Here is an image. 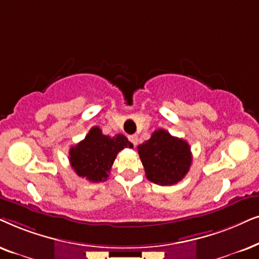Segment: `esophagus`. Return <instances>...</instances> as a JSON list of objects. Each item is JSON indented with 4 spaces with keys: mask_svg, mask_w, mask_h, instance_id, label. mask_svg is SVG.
<instances>
[{
    "mask_svg": "<svg viewBox=\"0 0 259 259\" xmlns=\"http://www.w3.org/2000/svg\"><path fill=\"white\" fill-rule=\"evenodd\" d=\"M127 139H129V141L134 144V146H137V143H139V136L137 135H130L127 136Z\"/></svg>",
    "mask_w": 259,
    "mask_h": 259,
    "instance_id": "34e87169",
    "label": "esophagus"
}]
</instances>
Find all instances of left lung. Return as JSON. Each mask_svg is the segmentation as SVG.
<instances>
[{"label": "left lung", "instance_id": "1", "mask_svg": "<svg viewBox=\"0 0 259 259\" xmlns=\"http://www.w3.org/2000/svg\"><path fill=\"white\" fill-rule=\"evenodd\" d=\"M149 181L160 186L178 184L192 164L191 147L185 140L158 129L146 142L137 147Z\"/></svg>", "mask_w": 259, "mask_h": 259}]
</instances>
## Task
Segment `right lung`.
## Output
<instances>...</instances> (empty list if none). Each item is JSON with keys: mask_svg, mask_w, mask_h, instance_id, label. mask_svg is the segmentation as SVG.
Wrapping results in <instances>:
<instances>
[{"mask_svg": "<svg viewBox=\"0 0 259 259\" xmlns=\"http://www.w3.org/2000/svg\"><path fill=\"white\" fill-rule=\"evenodd\" d=\"M133 143L122 134L110 137L103 135L98 126L90 129L85 139L70 149V163L77 175L89 181H105L117 154Z\"/></svg>", "mask_w": 259, "mask_h": 259, "instance_id": "obj_1", "label": "right lung"}]
</instances>
